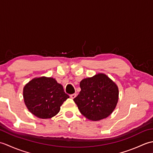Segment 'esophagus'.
<instances>
[{
  "label": "esophagus",
  "instance_id": "obj_1",
  "mask_svg": "<svg viewBox=\"0 0 153 153\" xmlns=\"http://www.w3.org/2000/svg\"><path fill=\"white\" fill-rule=\"evenodd\" d=\"M76 95H76V93H74V94H71V95H70V97L71 99H74L75 97H76Z\"/></svg>",
  "mask_w": 153,
  "mask_h": 153
}]
</instances>
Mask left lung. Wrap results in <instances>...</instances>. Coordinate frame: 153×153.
Instances as JSON below:
<instances>
[{
  "instance_id": "8db88e82",
  "label": "left lung",
  "mask_w": 153,
  "mask_h": 153,
  "mask_svg": "<svg viewBox=\"0 0 153 153\" xmlns=\"http://www.w3.org/2000/svg\"><path fill=\"white\" fill-rule=\"evenodd\" d=\"M81 91L74 101L88 120L99 121L109 116L118 101V87L106 74H97L80 82Z\"/></svg>"
}]
</instances>
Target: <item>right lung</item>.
<instances>
[{
	"label": "right lung",
	"mask_w": 153,
	"mask_h": 153,
	"mask_svg": "<svg viewBox=\"0 0 153 153\" xmlns=\"http://www.w3.org/2000/svg\"><path fill=\"white\" fill-rule=\"evenodd\" d=\"M23 97L29 111L42 119L56 116L70 97L56 79L45 76L30 81L24 87Z\"/></svg>",
	"instance_id": "1"
}]
</instances>
